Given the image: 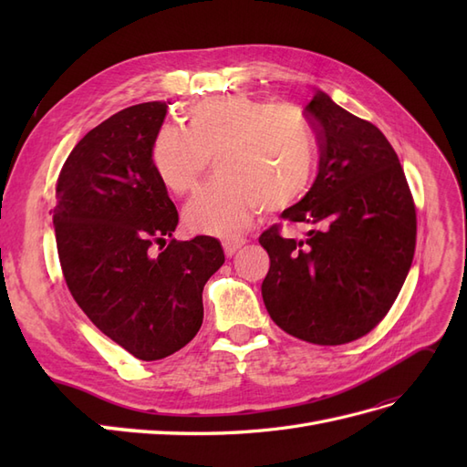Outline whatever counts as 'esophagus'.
<instances>
[{"mask_svg":"<svg viewBox=\"0 0 467 467\" xmlns=\"http://www.w3.org/2000/svg\"><path fill=\"white\" fill-rule=\"evenodd\" d=\"M244 244H245V239H225V242H223V251H225V255H228V257L235 255L237 249L242 247Z\"/></svg>","mask_w":467,"mask_h":467,"instance_id":"obj_1","label":"esophagus"}]
</instances>
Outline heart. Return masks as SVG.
I'll return each mask as SVG.
<instances>
[{
  "instance_id": "heart-1",
  "label": "heart",
  "mask_w": 467,
  "mask_h": 467,
  "mask_svg": "<svg viewBox=\"0 0 467 467\" xmlns=\"http://www.w3.org/2000/svg\"><path fill=\"white\" fill-rule=\"evenodd\" d=\"M185 130L161 126L150 163L163 185L191 192L214 155L218 177L185 206V222L202 234L244 232L261 206L282 210L307 191L316 144L294 107L266 105L244 93L216 95L185 110Z\"/></svg>"
}]
</instances>
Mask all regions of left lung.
<instances>
[{"instance_id": "8db88e82", "label": "left lung", "mask_w": 467, "mask_h": 467, "mask_svg": "<svg viewBox=\"0 0 467 467\" xmlns=\"http://www.w3.org/2000/svg\"><path fill=\"white\" fill-rule=\"evenodd\" d=\"M304 112L319 136V173L280 218L307 232H263L271 266L261 292L282 331L345 345L372 331L398 298L415 255V204L398 153L372 122L321 89Z\"/></svg>"}]
</instances>
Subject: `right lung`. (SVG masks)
<instances>
[{"label":"right lung","instance_id":"add662e5","mask_svg":"<svg viewBox=\"0 0 467 467\" xmlns=\"http://www.w3.org/2000/svg\"><path fill=\"white\" fill-rule=\"evenodd\" d=\"M167 105L124 109L83 136L56 185L54 232L66 285L95 327L140 360H160L199 333L218 239L173 237L175 204L150 163ZM160 243L166 249L155 254Z\"/></svg>","mask_w":467,"mask_h":467}]
</instances>
